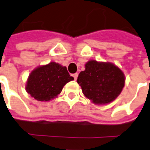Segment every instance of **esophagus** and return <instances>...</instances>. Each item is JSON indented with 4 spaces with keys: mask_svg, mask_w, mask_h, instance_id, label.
<instances>
[{
    "mask_svg": "<svg viewBox=\"0 0 150 150\" xmlns=\"http://www.w3.org/2000/svg\"><path fill=\"white\" fill-rule=\"evenodd\" d=\"M73 77H74V79H75V80H76V79H77V77H78V73H75V74H74V75H73Z\"/></svg>",
    "mask_w": 150,
    "mask_h": 150,
    "instance_id": "1",
    "label": "esophagus"
}]
</instances>
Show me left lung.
I'll use <instances>...</instances> for the list:
<instances>
[{"label":"left lung","mask_w":150,"mask_h":150,"mask_svg":"<svg viewBox=\"0 0 150 150\" xmlns=\"http://www.w3.org/2000/svg\"><path fill=\"white\" fill-rule=\"evenodd\" d=\"M77 83L83 95L94 104L105 105L115 100L125 83L123 72L110 62L88 61L81 71Z\"/></svg>","instance_id":"obj_1"}]
</instances>
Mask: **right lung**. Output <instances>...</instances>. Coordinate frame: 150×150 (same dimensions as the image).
I'll use <instances>...</instances> for the list:
<instances>
[{"instance_id":"add662e5","label":"right lung","mask_w":150,"mask_h":150,"mask_svg":"<svg viewBox=\"0 0 150 150\" xmlns=\"http://www.w3.org/2000/svg\"><path fill=\"white\" fill-rule=\"evenodd\" d=\"M73 79L66 67L51 62L31 72L26 90L35 100L48 101L57 97L65 84Z\"/></svg>"}]
</instances>
